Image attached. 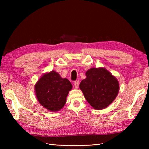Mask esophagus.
Masks as SVG:
<instances>
[{"label":"esophagus","instance_id":"obj_1","mask_svg":"<svg viewBox=\"0 0 149 149\" xmlns=\"http://www.w3.org/2000/svg\"><path fill=\"white\" fill-rule=\"evenodd\" d=\"M79 83L78 81H76L74 83V87H75V88H78L79 87Z\"/></svg>","mask_w":149,"mask_h":149}]
</instances>
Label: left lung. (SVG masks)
<instances>
[{
    "instance_id": "1",
    "label": "left lung",
    "mask_w": 149,
    "mask_h": 149,
    "mask_svg": "<svg viewBox=\"0 0 149 149\" xmlns=\"http://www.w3.org/2000/svg\"><path fill=\"white\" fill-rule=\"evenodd\" d=\"M79 88L94 109H105L113 102L119 91L118 79L103 67L92 68L86 72Z\"/></svg>"
}]
</instances>
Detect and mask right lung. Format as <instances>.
Here are the masks:
<instances>
[{"label":"right lung","mask_w":149,"mask_h":149,"mask_svg":"<svg viewBox=\"0 0 149 149\" xmlns=\"http://www.w3.org/2000/svg\"><path fill=\"white\" fill-rule=\"evenodd\" d=\"M73 86L55 71L43 74L35 84V95L39 103L48 111L57 112L64 107Z\"/></svg>","instance_id":"obj_1"}]
</instances>
